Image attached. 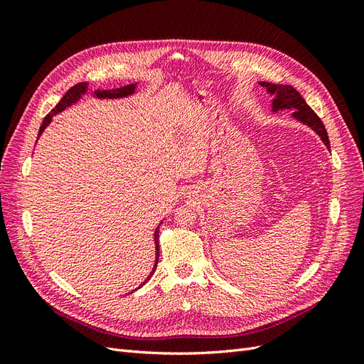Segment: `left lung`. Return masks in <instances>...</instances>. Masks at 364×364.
<instances>
[{"label":"left lung","mask_w":364,"mask_h":364,"mask_svg":"<svg viewBox=\"0 0 364 364\" xmlns=\"http://www.w3.org/2000/svg\"><path fill=\"white\" fill-rule=\"evenodd\" d=\"M259 85L262 87H266L270 94H277V98L273 100L274 111H278V109H294L293 117L302 121V123H305L306 126L313 127V130L317 132L318 136L322 138V141L329 149V139H328V134L322 119L318 118L313 109L305 103L302 95L297 92L294 87L289 85H273L267 82H261Z\"/></svg>","instance_id":"1"}]
</instances>
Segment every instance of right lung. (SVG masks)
I'll use <instances>...</instances> for the list:
<instances>
[{"label":"right lung","mask_w":364,"mask_h":364,"mask_svg":"<svg viewBox=\"0 0 364 364\" xmlns=\"http://www.w3.org/2000/svg\"><path fill=\"white\" fill-rule=\"evenodd\" d=\"M86 87H87V83H83V82H82V83H77V85H74L73 87H70V90L67 91V94H65V95L62 97V100L51 109V112H50L46 118H43L38 136H41L43 129H46V127L50 124L51 117L59 114V112H62L65 107L70 106L71 103H74V102L77 100V98H79V97L86 91ZM134 91H135V85L132 83V85H127V86H123V87H115V90H107V91L97 90V91H95V95H97L98 98H117V97L130 95ZM155 243H156V262H155V267H153V272L156 270V264H158V258H159V245H158V243H159V230H158V229H156V232H155ZM153 272H151V273H153Z\"/></svg>","instance_id":"right-lung-1"}]
</instances>
